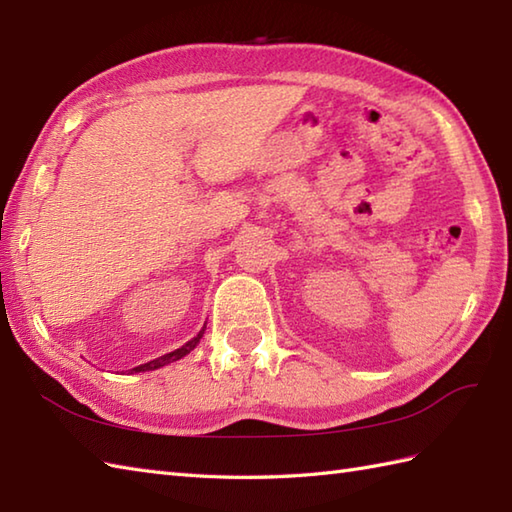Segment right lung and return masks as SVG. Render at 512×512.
<instances>
[{
	"mask_svg": "<svg viewBox=\"0 0 512 512\" xmlns=\"http://www.w3.org/2000/svg\"><path fill=\"white\" fill-rule=\"evenodd\" d=\"M202 334H204V330H200L198 336H193V339H191L189 343H184L182 347H178V350H173V352H169V354H165V356H160V358H156V361H149V363H145V365L134 367V372H149V369H158V367H165V365H169V363H173V361H180L182 356H187V354L193 350V347L200 343Z\"/></svg>",
	"mask_w": 512,
	"mask_h": 512,
	"instance_id": "add662e5",
	"label": "right lung"
}]
</instances>
